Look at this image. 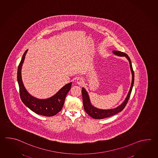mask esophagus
<instances>
[{
  "label": "esophagus",
  "mask_w": 158,
  "mask_h": 158,
  "mask_svg": "<svg viewBox=\"0 0 158 158\" xmlns=\"http://www.w3.org/2000/svg\"><path fill=\"white\" fill-rule=\"evenodd\" d=\"M77 84H79V85H81V84L83 83L84 81H83V79L82 78L78 77L77 79Z\"/></svg>",
  "instance_id": "esophagus-1"
}]
</instances>
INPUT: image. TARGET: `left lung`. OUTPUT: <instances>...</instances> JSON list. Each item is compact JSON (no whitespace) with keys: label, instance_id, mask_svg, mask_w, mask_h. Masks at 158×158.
<instances>
[{"label":"left lung","instance_id":"obj_1","mask_svg":"<svg viewBox=\"0 0 158 158\" xmlns=\"http://www.w3.org/2000/svg\"><path fill=\"white\" fill-rule=\"evenodd\" d=\"M113 52L114 55H117L118 56L126 57V58H127L128 60L129 61L130 68H131V70L132 72V75L131 86L130 88V89H129L128 95L126 97L125 100L124 101V102L120 106L117 107L115 109L108 110L100 109H97L96 107L94 106L90 103L89 97V95L88 94L87 90H85L84 88H82L81 94H82L83 103L84 110L90 117L93 118L94 119H104V118H108L110 116H113V115L116 114L117 113L121 112L124 109V107H126L127 103H128V101L129 97L131 96V94L132 92V88H133V84H134V80H135V74H134V71H133V68H132V62L131 61V59H130L129 56L128 55L126 54L125 53H123L122 52L113 51Z\"/></svg>","mask_w":158,"mask_h":158}]
</instances>
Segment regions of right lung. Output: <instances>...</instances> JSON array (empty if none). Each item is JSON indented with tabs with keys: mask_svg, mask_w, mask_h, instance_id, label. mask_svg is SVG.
Segmentation results:
<instances>
[{
	"mask_svg": "<svg viewBox=\"0 0 158 158\" xmlns=\"http://www.w3.org/2000/svg\"><path fill=\"white\" fill-rule=\"evenodd\" d=\"M27 52V49L23 55L17 70V81L21 99L26 106L36 114L43 116H54L62 109L65 97L71 89L72 82L66 84L57 94L47 99L40 100L30 95L23 85L21 71Z\"/></svg>",
	"mask_w": 158,
	"mask_h": 158,
	"instance_id": "right-lung-1",
	"label": "right lung"
}]
</instances>
